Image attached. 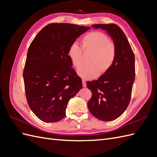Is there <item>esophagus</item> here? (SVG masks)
<instances>
[{
	"instance_id": "obj_1",
	"label": "esophagus",
	"mask_w": 157,
	"mask_h": 157,
	"mask_svg": "<svg viewBox=\"0 0 157 157\" xmlns=\"http://www.w3.org/2000/svg\"><path fill=\"white\" fill-rule=\"evenodd\" d=\"M82 86L83 87H86V82L84 80H82Z\"/></svg>"
}]
</instances>
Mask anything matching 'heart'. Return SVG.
<instances>
[{
  "instance_id": "obj_1",
  "label": "heart",
  "mask_w": 157,
  "mask_h": 157,
  "mask_svg": "<svg viewBox=\"0 0 157 157\" xmlns=\"http://www.w3.org/2000/svg\"><path fill=\"white\" fill-rule=\"evenodd\" d=\"M84 51L92 52L90 57L89 65L80 67L77 73L80 77L91 80L104 74L110 69L115 63L117 51L115 46L110 42L109 37L101 32H92L82 39ZM71 63L75 67L82 64V50L77 42L71 44L67 51Z\"/></svg>"
}]
</instances>
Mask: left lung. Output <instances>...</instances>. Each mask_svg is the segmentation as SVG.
<instances>
[{"mask_svg": "<svg viewBox=\"0 0 157 157\" xmlns=\"http://www.w3.org/2000/svg\"><path fill=\"white\" fill-rule=\"evenodd\" d=\"M95 29L106 31L115 46V63L98 80L86 82L92 97L88 107L92 115L103 121L119 117L127 109L135 79V57L125 34L113 23L95 24Z\"/></svg>", "mask_w": 157, "mask_h": 157, "instance_id": "8db88e82", "label": "left lung"}]
</instances>
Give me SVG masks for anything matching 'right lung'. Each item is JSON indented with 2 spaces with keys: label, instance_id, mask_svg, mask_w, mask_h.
<instances>
[{
  "label": "right lung",
  "instance_id": "1",
  "mask_svg": "<svg viewBox=\"0 0 157 157\" xmlns=\"http://www.w3.org/2000/svg\"><path fill=\"white\" fill-rule=\"evenodd\" d=\"M90 29L71 23H51L38 33L28 49L23 70L27 101L40 120L56 122L65 116L71 98L82 88L71 66L69 46Z\"/></svg>",
  "mask_w": 157,
  "mask_h": 157
}]
</instances>
